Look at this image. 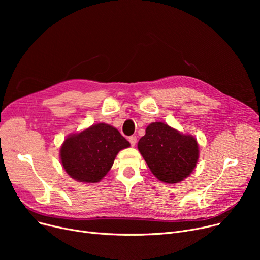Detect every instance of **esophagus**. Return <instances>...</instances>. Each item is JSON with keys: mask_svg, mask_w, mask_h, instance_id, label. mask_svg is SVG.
Returning <instances> with one entry per match:
<instances>
[{"mask_svg": "<svg viewBox=\"0 0 260 260\" xmlns=\"http://www.w3.org/2000/svg\"><path fill=\"white\" fill-rule=\"evenodd\" d=\"M128 140H129L132 146H135L136 143H137V137H136V136H131V137L128 138Z\"/></svg>", "mask_w": 260, "mask_h": 260, "instance_id": "1", "label": "esophagus"}]
</instances>
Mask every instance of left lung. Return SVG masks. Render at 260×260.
I'll use <instances>...</instances> for the list:
<instances>
[{
  "label": "left lung",
  "instance_id": "8db88e82",
  "mask_svg": "<svg viewBox=\"0 0 260 260\" xmlns=\"http://www.w3.org/2000/svg\"><path fill=\"white\" fill-rule=\"evenodd\" d=\"M138 149L149 170L167 183H177L193 172L199 156L198 143L189 135H182L162 122L146 127Z\"/></svg>",
  "mask_w": 260,
  "mask_h": 260
}]
</instances>
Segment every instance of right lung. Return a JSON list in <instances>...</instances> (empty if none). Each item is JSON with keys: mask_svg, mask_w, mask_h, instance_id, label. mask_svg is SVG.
Returning <instances> with one entry per match:
<instances>
[{"mask_svg": "<svg viewBox=\"0 0 260 260\" xmlns=\"http://www.w3.org/2000/svg\"><path fill=\"white\" fill-rule=\"evenodd\" d=\"M129 142L115 127L99 123L66 138L61 161L72 178L81 182H98L113 167L117 154Z\"/></svg>", "mask_w": 260, "mask_h": 260, "instance_id": "obj_1", "label": "right lung"}]
</instances>
